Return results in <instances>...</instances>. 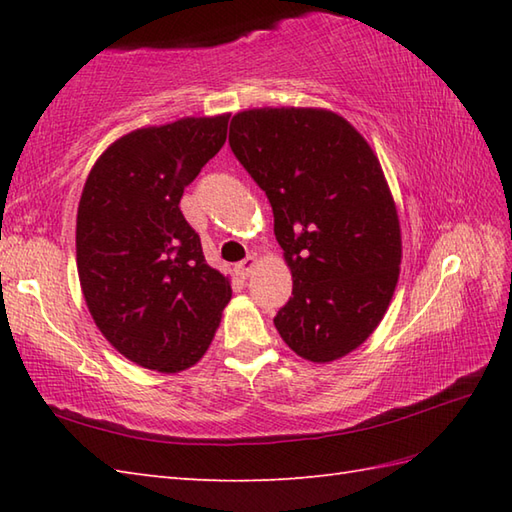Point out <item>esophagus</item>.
<instances>
[{"label": "esophagus", "mask_w": 512, "mask_h": 512, "mask_svg": "<svg viewBox=\"0 0 512 512\" xmlns=\"http://www.w3.org/2000/svg\"><path fill=\"white\" fill-rule=\"evenodd\" d=\"M255 266H257V259H255L253 255H248V257L244 259V262H239V264L235 266V270H237L239 277L246 279V277H250V273H253Z\"/></svg>", "instance_id": "esophagus-1"}]
</instances>
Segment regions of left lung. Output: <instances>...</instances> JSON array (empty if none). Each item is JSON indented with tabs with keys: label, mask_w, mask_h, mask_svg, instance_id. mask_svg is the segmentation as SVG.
Returning a JSON list of instances; mask_svg holds the SVG:
<instances>
[{
	"label": "left lung",
	"mask_w": 512,
	"mask_h": 512,
	"mask_svg": "<svg viewBox=\"0 0 512 512\" xmlns=\"http://www.w3.org/2000/svg\"><path fill=\"white\" fill-rule=\"evenodd\" d=\"M228 143L273 206L292 297L275 328L292 352L330 363L385 317L400 275V222L385 173L343 116L262 107L233 116Z\"/></svg>",
	"instance_id": "left-lung-1"
}]
</instances>
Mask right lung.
Here are the masks:
<instances>
[{
	"label": "right lung",
	"mask_w": 512,
	"mask_h": 512,
	"mask_svg": "<svg viewBox=\"0 0 512 512\" xmlns=\"http://www.w3.org/2000/svg\"><path fill=\"white\" fill-rule=\"evenodd\" d=\"M228 114L114 140L76 213V268L96 328L129 361L176 374L209 350L231 281L206 264L180 211L184 187L226 140Z\"/></svg>",
	"instance_id": "1"
}]
</instances>
